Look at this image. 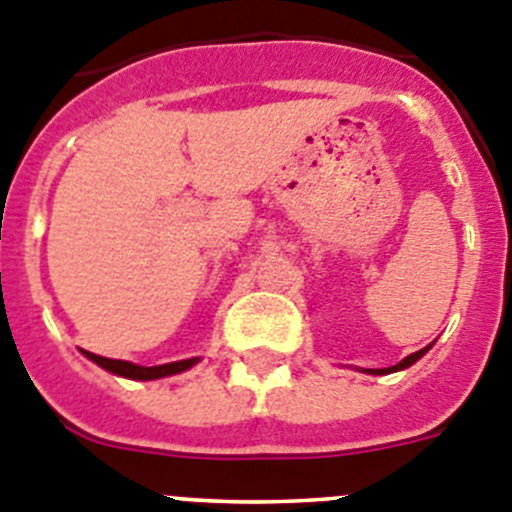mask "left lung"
Wrapping results in <instances>:
<instances>
[{
    "label": "left lung",
    "instance_id": "left-lung-1",
    "mask_svg": "<svg viewBox=\"0 0 512 512\" xmlns=\"http://www.w3.org/2000/svg\"><path fill=\"white\" fill-rule=\"evenodd\" d=\"M428 349H431V347H423L421 352H413V354H408V357H405V359H400V362H398V365H395V367H388V370H377V375H380V372H395V370H405V367H411L413 362H418V359H421L423 354L428 352Z\"/></svg>",
    "mask_w": 512,
    "mask_h": 512
}]
</instances>
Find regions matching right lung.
<instances>
[{"label":"right lung","mask_w":512,"mask_h":512,"mask_svg":"<svg viewBox=\"0 0 512 512\" xmlns=\"http://www.w3.org/2000/svg\"><path fill=\"white\" fill-rule=\"evenodd\" d=\"M91 362H96L99 367L104 370L114 372V375H122V377H130V380H155V377H165V375H176V372L188 370L193 367L199 359H181V362H170V365H158V367H140V365H132V362H124V359H107V357H99V354H91L84 352Z\"/></svg>","instance_id":"add662e5"}]
</instances>
